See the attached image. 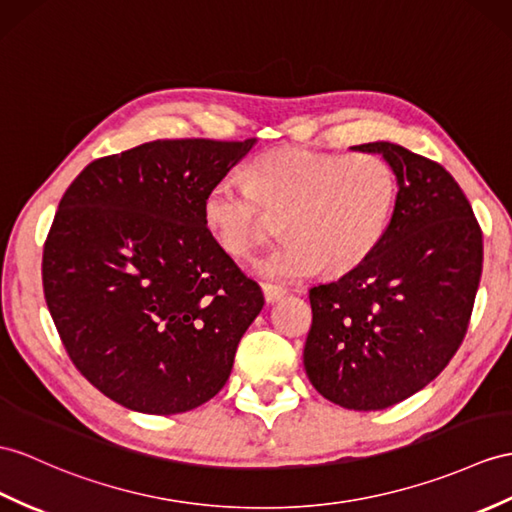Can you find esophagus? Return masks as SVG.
Returning a JSON list of instances; mask_svg holds the SVG:
<instances>
[{"label": "esophagus", "mask_w": 512, "mask_h": 512, "mask_svg": "<svg viewBox=\"0 0 512 512\" xmlns=\"http://www.w3.org/2000/svg\"><path fill=\"white\" fill-rule=\"evenodd\" d=\"M263 293H265V299H267V304H273V302H278L280 297H284L286 295V291L282 289V286H276V284H269V282H265L263 284Z\"/></svg>", "instance_id": "obj_1"}]
</instances>
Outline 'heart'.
Listing matches in <instances>:
<instances>
[{"mask_svg":"<svg viewBox=\"0 0 512 512\" xmlns=\"http://www.w3.org/2000/svg\"><path fill=\"white\" fill-rule=\"evenodd\" d=\"M397 202V176L378 154L273 149L252 160L247 184L217 182L204 219L230 256L249 258L282 221L286 241L258 263L280 282L323 269L343 276L376 252Z\"/></svg>","mask_w":512,"mask_h":512,"instance_id":"1","label":"heart"}]
</instances>
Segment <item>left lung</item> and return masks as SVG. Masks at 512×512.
<instances>
[{"label":"left lung","instance_id":"obj_1","mask_svg":"<svg viewBox=\"0 0 512 512\" xmlns=\"http://www.w3.org/2000/svg\"><path fill=\"white\" fill-rule=\"evenodd\" d=\"M352 149L389 162L397 202L376 252L310 289L304 367L326 400L382 410L430 384L463 343L482 276V230L439 162L389 141Z\"/></svg>","mask_w":512,"mask_h":512}]
</instances>
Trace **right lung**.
Here are the masks:
<instances>
[{
	"mask_svg": "<svg viewBox=\"0 0 512 512\" xmlns=\"http://www.w3.org/2000/svg\"><path fill=\"white\" fill-rule=\"evenodd\" d=\"M254 143H143L93 160L62 195L45 302L71 363L112 402L176 415L228 382L265 297L206 228L204 199Z\"/></svg>",
	"mask_w": 512,
	"mask_h": 512,
	"instance_id": "add662e5",
	"label": "right lung"
}]
</instances>
